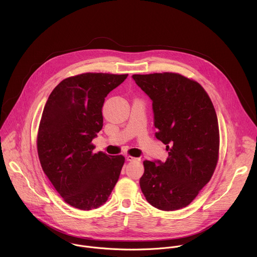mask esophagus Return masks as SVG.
I'll list each match as a JSON object with an SVG mask.
<instances>
[{
	"instance_id": "1",
	"label": "esophagus",
	"mask_w": 257,
	"mask_h": 257,
	"mask_svg": "<svg viewBox=\"0 0 257 257\" xmlns=\"http://www.w3.org/2000/svg\"><path fill=\"white\" fill-rule=\"evenodd\" d=\"M126 160H127L128 162H134V161H139V159L133 158V157H131V156H127V157H126Z\"/></svg>"
}]
</instances>
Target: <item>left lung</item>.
<instances>
[{"mask_svg":"<svg viewBox=\"0 0 257 257\" xmlns=\"http://www.w3.org/2000/svg\"><path fill=\"white\" fill-rule=\"evenodd\" d=\"M132 78L153 101L156 137L169 154L164 163L143 162L141 191L161 210L185 207L209 182L217 164L219 133L213 104L198 82L177 73Z\"/></svg>","mask_w":257,"mask_h":257,"instance_id":"left-lung-1","label":"left lung"}]
</instances>
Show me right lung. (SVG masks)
<instances>
[{"instance_id":"1","label":"right lung","mask_w":257,"mask_h":257,"mask_svg":"<svg viewBox=\"0 0 257 257\" xmlns=\"http://www.w3.org/2000/svg\"><path fill=\"white\" fill-rule=\"evenodd\" d=\"M128 74L83 73L61 81L50 94L38 133L42 168L64 200L90 210L102 205L118 182L123 156L93 153L102 128L104 97Z\"/></svg>"}]
</instances>
